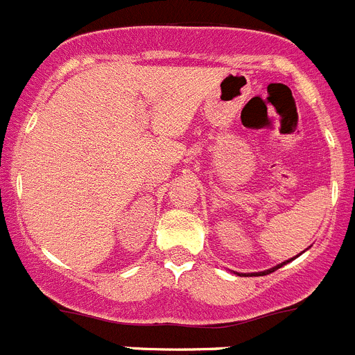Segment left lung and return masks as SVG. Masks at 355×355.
I'll return each instance as SVG.
<instances>
[{"label":"left lung","instance_id":"obj_1","mask_svg":"<svg viewBox=\"0 0 355 355\" xmlns=\"http://www.w3.org/2000/svg\"><path fill=\"white\" fill-rule=\"evenodd\" d=\"M287 262H288V260H287ZM287 262H284V264H279V266H276V268H272V269H268V271H264V272H262V275H269V272L276 271V269H279V268H282V266H285V264H287Z\"/></svg>","mask_w":355,"mask_h":355}]
</instances>
